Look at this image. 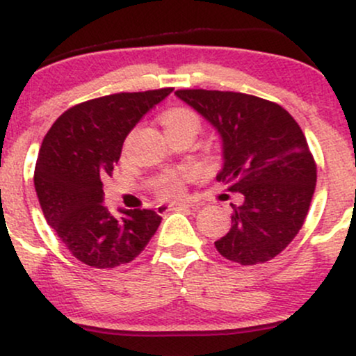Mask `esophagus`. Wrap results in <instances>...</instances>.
<instances>
[{
    "label": "esophagus",
    "instance_id": "34e87169",
    "mask_svg": "<svg viewBox=\"0 0 356 356\" xmlns=\"http://www.w3.org/2000/svg\"><path fill=\"white\" fill-rule=\"evenodd\" d=\"M189 204H184V202H179V204H159L157 207H155V211H157V214L164 216L167 212L170 211H184V209H189Z\"/></svg>",
    "mask_w": 356,
    "mask_h": 356
}]
</instances>
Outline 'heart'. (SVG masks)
<instances>
[{
	"label": "heart",
	"mask_w": 356,
	"mask_h": 356,
	"mask_svg": "<svg viewBox=\"0 0 356 356\" xmlns=\"http://www.w3.org/2000/svg\"><path fill=\"white\" fill-rule=\"evenodd\" d=\"M162 124L165 127L167 134L181 132V130H191L197 134L201 129V120L186 107H174L162 115ZM189 179V174L182 170L169 172L162 179V182L157 187V195L161 199H179L186 194V181Z\"/></svg>",
	"instance_id": "b5f03b06"
}]
</instances>
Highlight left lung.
I'll list each match as a JSON object with an SVG mask.
<instances>
[{
    "mask_svg": "<svg viewBox=\"0 0 356 356\" xmlns=\"http://www.w3.org/2000/svg\"><path fill=\"white\" fill-rule=\"evenodd\" d=\"M175 95L216 127L224 155L216 179L244 199L231 204L232 226L216 249L243 266L276 257L303 227L316 187L301 127L281 105L248 93L184 88Z\"/></svg>",
    "mask_w": 356,
    "mask_h": 356,
    "instance_id": "1",
    "label": "left lung"
}]
</instances>
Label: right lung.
Instances as JSON below:
<instances>
[{"mask_svg":"<svg viewBox=\"0 0 356 356\" xmlns=\"http://www.w3.org/2000/svg\"><path fill=\"white\" fill-rule=\"evenodd\" d=\"M174 88L120 92L68 108L43 138L35 189L47 222L72 256L92 268L130 263L144 251L162 218L150 209L104 206L102 179L112 175L125 137Z\"/></svg>","mask_w":356,"mask_h":356,"instance_id":"obj_1","label":"right lung"}]
</instances>
